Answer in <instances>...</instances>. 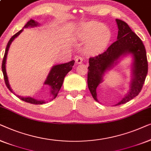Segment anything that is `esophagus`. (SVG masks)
<instances>
[{"label":"esophagus","instance_id":"1","mask_svg":"<svg viewBox=\"0 0 151 151\" xmlns=\"http://www.w3.org/2000/svg\"><path fill=\"white\" fill-rule=\"evenodd\" d=\"M83 62V58L81 57H77L76 58V63H78V64H80V63H82Z\"/></svg>","mask_w":151,"mask_h":151}]
</instances>
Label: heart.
<instances>
[{
	"instance_id": "obj_1",
	"label": "heart",
	"mask_w": 151,
	"mask_h": 151,
	"mask_svg": "<svg viewBox=\"0 0 151 151\" xmlns=\"http://www.w3.org/2000/svg\"><path fill=\"white\" fill-rule=\"evenodd\" d=\"M76 37L81 41H88L86 46V50L95 53L106 47L111 38V33L103 23L92 21L78 27Z\"/></svg>"
}]
</instances>
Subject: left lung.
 I'll return each instance as SVG.
<instances>
[{"label": "left lung", "mask_w": 151, "mask_h": 151, "mask_svg": "<svg viewBox=\"0 0 151 151\" xmlns=\"http://www.w3.org/2000/svg\"><path fill=\"white\" fill-rule=\"evenodd\" d=\"M118 33L117 40L103 53L89 59L88 86L92 96L97 102L96 88L103 82L106 73L117 65L121 59L130 55L131 81L129 89L115 105L126 103L137 96L142 90L148 73L146 52L142 40L124 21L116 19Z\"/></svg>", "instance_id": "obj_1"}]
</instances>
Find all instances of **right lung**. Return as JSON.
I'll return each instance as SVG.
<instances>
[{"instance_id":"obj_1","label":"right lung","mask_w":151,"mask_h":151,"mask_svg":"<svg viewBox=\"0 0 151 151\" xmlns=\"http://www.w3.org/2000/svg\"><path fill=\"white\" fill-rule=\"evenodd\" d=\"M40 26V23H38L36 21L33 20L31 19L24 25L22 29H21L20 31L16 33L14 35H13L9 41L8 42L7 47H6L5 55H4V57L3 59V63H2V71H3L4 79H5V82L6 86H7V88L9 89L10 92L18 96L19 99L22 100L23 101L27 102V103H29L31 104H35V105H42L46 103V101L44 100H38L36 99L35 98L32 96H21L19 95H16L15 92H13L12 89L10 86L9 80H8V76L7 75V72H6V60H7V56L8 54V51H9L10 45L12 43V42L20 35V34L22 32L24 29L26 28H34V27H37ZM75 64V60L70 61L68 63H61V64H56L54 65L51 68L50 70L48 73V75L46 77L45 81L44 82V85H47L50 88V92H49V96L50 99L53 100L57 97V94H58L59 91L62 86L63 79L65 75L71 70L73 68V66Z\"/></svg>"}]
</instances>
